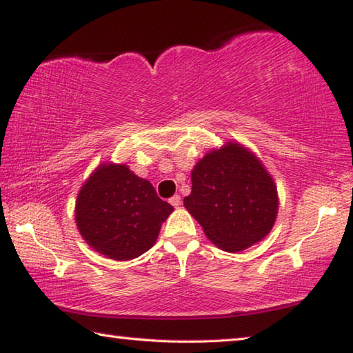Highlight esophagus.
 Here are the masks:
<instances>
[{
    "mask_svg": "<svg viewBox=\"0 0 353 353\" xmlns=\"http://www.w3.org/2000/svg\"><path fill=\"white\" fill-rule=\"evenodd\" d=\"M170 204L172 205V207H179V205H181L182 204V199H181V196H179V194H176V196H172V198L170 199Z\"/></svg>",
    "mask_w": 353,
    "mask_h": 353,
    "instance_id": "34e87169",
    "label": "esophagus"
}]
</instances>
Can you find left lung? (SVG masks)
Returning a JSON list of instances; mask_svg holds the SVG:
<instances>
[{"label": "left lung", "instance_id": "1", "mask_svg": "<svg viewBox=\"0 0 353 353\" xmlns=\"http://www.w3.org/2000/svg\"><path fill=\"white\" fill-rule=\"evenodd\" d=\"M191 193L183 205L214 246L241 252L274 227L279 194L272 176L238 141L210 149L191 171Z\"/></svg>", "mask_w": 353, "mask_h": 353}]
</instances>
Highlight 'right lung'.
<instances>
[{
    "label": "right lung",
    "mask_w": 353,
    "mask_h": 353,
    "mask_svg": "<svg viewBox=\"0 0 353 353\" xmlns=\"http://www.w3.org/2000/svg\"><path fill=\"white\" fill-rule=\"evenodd\" d=\"M152 183L124 163H101L77 193L74 221L81 236L107 259L128 261L151 249L172 213Z\"/></svg>",
    "instance_id": "1"
}]
</instances>
